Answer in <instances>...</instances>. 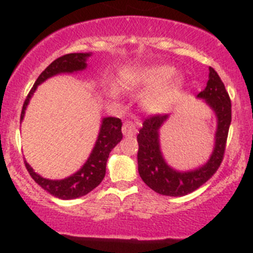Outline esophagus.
Segmentation results:
<instances>
[{"mask_svg": "<svg viewBox=\"0 0 253 253\" xmlns=\"http://www.w3.org/2000/svg\"><path fill=\"white\" fill-rule=\"evenodd\" d=\"M136 131H137L136 125H134L132 121H129V120H127V121L124 124V126H122V133H124V136L126 137L133 136V134L136 133Z\"/></svg>", "mask_w": 253, "mask_h": 253, "instance_id": "34e87169", "label": "esophagus"}]
</instances>
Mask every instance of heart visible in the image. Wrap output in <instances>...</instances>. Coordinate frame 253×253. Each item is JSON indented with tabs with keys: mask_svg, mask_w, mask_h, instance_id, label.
<instances>
[{
	"mask_svg": "<svg viewBox=\"0 0 253 253\" xmlns=\"http://www.w3.org/2000/svg\"><path fill=\"white\" fill-rule=\"evenodd\" d=\"M174 75V67L158 65L143 68L131 76L129 83L132 85L150 90L143 100V105L148 112L162 114L169 110L172 105L182 85L180 78H175L167 83Z\"/></svg>",
	"mask_w": 253,
	"mask_h": 253,
	"instance_id": "1",
	"label": "heart"
}]
</instances>
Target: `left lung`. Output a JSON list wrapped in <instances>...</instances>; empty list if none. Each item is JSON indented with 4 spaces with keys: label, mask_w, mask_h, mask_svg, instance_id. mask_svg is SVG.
Masks as SVG:
<instances>
[{
    "label": "left lung",
    "mask_w": 253,
    "mask_h": 253,
    "mask_svg": "<svg viewBox=\"0 0 253 253\" xmlns=\"http://www.w3.org/2000/svg\"><path fill=\"white\" fill-rule=\"evenodd\" d=\"M197 98L205 99L206 103L213 109L218 121L214 150L203 167L183 172L174 170L167 164L160 152L159 128L169 115L147 117L139 129L137 136L139 147L137 154L139 176L148 187L159 195L181 197L193 192L215 174L223 162L231 122V101L225 85L214 68L209 67L208 83Z\"/></svg>",
    "instance_id": "obj_1"
}]
</instances>
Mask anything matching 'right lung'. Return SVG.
I'll use <instances>...</instances> for the list:
<instances>
[{
	"instance_id": "right-lung-1",
	"label": "right lung",
	"mask_w": 253,
	"mask_h": 253,
	"mask_svg": "<svg viewBox=\"0 0 253 253\" xmlns=\"http://www.w3.org/2000/svg\"><path fill=\"white\" fill-rule=\"evenodd\" d=\"M89 56L90 53H67V55L61 56V57L56 58L53 62H51L38 77L37 82L25 98L22 114H20V121L24 117L27 105L29 104L30 98L39 84L58 73H72L84 70L86 67L85 61ZM121 127L122 122L117 117H104L100 132H99L95 145L91 150V154L89 155L88 160L82 167V169L70 177L63 178V180H47L34 172V170L27 162H24L25 168L33 180L55 197L61 198V200H73V198L85 196L86 193L93 191L96 186L100 185L103 178L105 177L106 162H108L109 154L116 147L117 143L121 142L122 139Z\"/></svg>"
}]
</instances>
